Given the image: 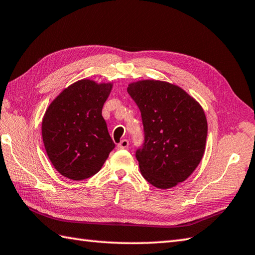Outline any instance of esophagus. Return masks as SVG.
I'll return each instance as SVG.
<instances>
[{
	"instance_id": "obj_1",
	"label": "esophagus",
	"mask_w": 255,
	"mask_h": 255,
	"mask_svg": "<svg viewBox=\"0 0 255 255\" xmlns=\"http://www.w3.org/2000/svg\"><path fill=\"white\" fill-rule=\"evenodd\" d=\"M129 147V141L127 139H123V140L117 144V148L118 149H126Z\"/></svg>"
}]
</instances>
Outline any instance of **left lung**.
<instances>
[{
  "label": "left lung",
  "mask_w": 255,
  "mask_h": 255,
  "mask_svg": "<svg viewBox=\"0 0 255 255\" xmlns=\"http://www.w3.org/2000/svg\"><path fill=\"white\" fill-rule=\"evenodd\" d=\"M127 92L141 113L144 139L136 158L142 177L159 189L177 186L203 157L208 124L202 107L166 82L132 83Z\"/></svg>",
  "instance_id": "obj_1"
}]
</instances>
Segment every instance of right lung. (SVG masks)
<instances>
[{"instance_id":"add662e5","label":"right lung","mask_w":255,"mask_h":255,"mask_svg":"<svg viewBox=\"0 0 255 255\" xmlns=\"http://www.w3.org/2000/svg\"><path fill=\"white\" fill-rule=\"evenodd\" d=\"M112 87L82 79L64 89L48 106L42 123L43 142L62 176L72 180L94 176L115 148L102 116Z\"/></svg>"}]
</instances>
